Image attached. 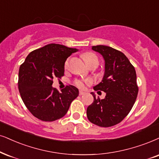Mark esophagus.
Here are the masks:
<instances>
[{"mask_svg": "<svg viewBox=\"0 0 159 159\" xmlns=\"http://www.w3.org/2000/svg\"><path fill=\"white\" fill-rule=\"evenodd\" d=\"M85 94V92H84V91H81H81L79 92V95H83V94Z\"/></svg>", "mask_w": 159, "mask_h": 159, "instance_id": "1", "label": "esophagus"}]
</instances>
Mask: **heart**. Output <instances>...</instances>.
I'll list each match as a JSON object with an SVG mask.
<instances>
[{"label":"heart","instance_id":"b5f03b06","mask_svg":"<svg viewBox=\"0 0 159 159\" xmlns=\"http://www.w3.org/2000/svg\"><path fill=\"white\" fill-rule=\"evenodd\" d=\"M83 59L87 65H89V64L92 63V62L98 61V59L97 56H96L94 53H85L84 54H83ZM68 65H69V61H68V60H67V61L65 62V68H67ZM75 84L80 88H83L84 86V81H76Z\"/></svg>","mask_w":159,"mask_h":159}]
</instances>
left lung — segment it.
I'll use <instances>...</instances> for the list:
<instances>
[{
    "label": "left lung",
    "mask_w": 159,
    "mask_h": 159,
    "mask_svg": "<svg viewBox=\"0 0 159 159\" xmlns=\"http://www.w3.org/2000/svg\"><path fill=\"white\" fill-rule=\"evenodd\" d=\"M92 49L105 61L103 79L93 89L106 92V97L100 100L92 92L94 101L88 106L86 115L96 125L111 127L120 123L135 103L139 91L136 70L125 55L114 48L96 45Z\"/></svg>",
    "instance_id": "8db88e82"
}]
</instances>
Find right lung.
Wrapping results in <instances>:
<instances>
[{
  "mask_svg": "<svg viewBox=\"0 0 159 159\" xmlns=\"http://www.w3.org/2000/svg\"><path fill=\"white\" fill-rule=\"evenodd\" d=\"M76 48L49 44L32 51L19 70L18 89L22 100L35 117L52 122L63 117L78 96L75 86H67L61 92L52 86L53 79L61 78L65 63Z\"/></svg>",
  "mask_w": 159,
  "mask_h": 159,
  "instance_id": "obj_1",
  "label": "right lung"
}]
</instances>
